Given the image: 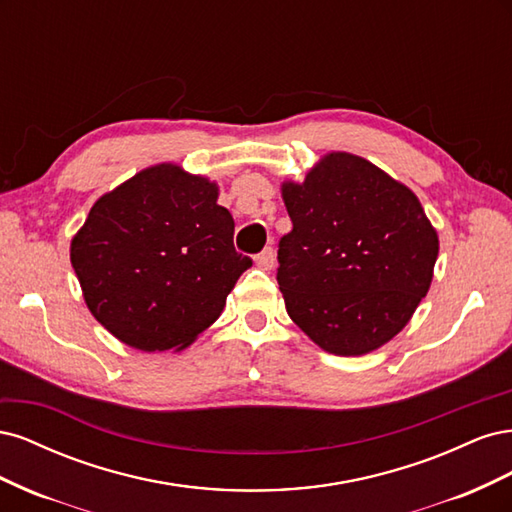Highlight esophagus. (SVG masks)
<instances>
[{"label": "esophagus", "mask_w": 512, "mask_h": 512, "mask_svg": "<svg viewBox=\"0 0 512 512\" xmlns=\"http://www.w3.org/2000/svg\"><path fill=\"white\" fill-rule=\"evenodd\" d=\"M273 265H275V252H273V247H265V250H262V252L256 256V267L265 269V271H271Z\"/></svg>", "instance_id": "obj_1"}]
</instances>
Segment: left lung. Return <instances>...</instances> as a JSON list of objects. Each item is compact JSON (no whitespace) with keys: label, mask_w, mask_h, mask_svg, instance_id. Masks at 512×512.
Listing matches in <instances>:
<instances>
[{"label":"left lung","mask_w":512,"mask_h":512,"mask_svg":"<svg viewBox=\"0 0 512 512\" xmlns=\"http://www.w3.org/2000/svg\"><path fill=\"white\" fill-rule=\"evenodd\" d=\"M282 196L277 284L322 350L359 356L393 339L427 294L438 235L414 192L352 153H327Z\"/></svg>","instance_id":"8db88e82"}]
</instances>
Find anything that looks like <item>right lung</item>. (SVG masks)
<instances>
[{
    "label": "right lung",
    "instance_id": "1",
    "mask_svg": "<svg viewBox=\"0 0 512 512\" xmlns=\"http://www.w3.org/2000/svg\"><path fill=\"white\" fill-rule=\"evenodd\" d=\"M218 185L158 164L91 207L70 245L89 312L143 352L183 350L220 318L252 258L235 250Z\"/></svg>",
    "mask_w": 512,
    "mask_h": 512
}]
</instances>
